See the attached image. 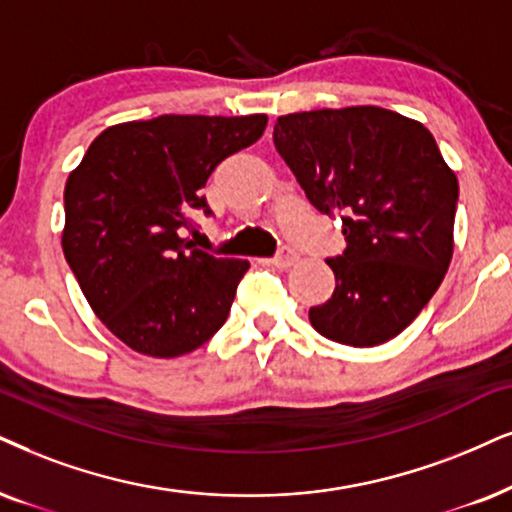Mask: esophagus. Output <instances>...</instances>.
<instances>
[{"instance_id":"esophagus-1","label":"esophagus","mask_w":512,"mask_h":512,"mask_svg":"<svg viewBox=\"0 0 512 512\" xmlns=\"http://www.w3.org/2000/svg\"><path fill=\"white\" fill-rule=\"evenodd\" d=\"M295 262H297V252L290 250V248H283L276 257H271V260H269V264H274V267H278V269L293 267Z\"/></svg>"}]
</instances>
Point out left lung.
I'll return each mask as SVG.
<instances>
[{"mask_svg":"<svg viewBox=\"0 0 512 512\" xmlns=\"http://www.w3.org/2000/svg\"><path fill=\"white\" fill-rule=\"evenodd\" d=\"M274 146L309 203L342 219L347 248L328 257L331 300L309 309L323 338L375 347L430 302L454 252L458 179L420 122L378 106L276 120Z\"/></svg>","mask_w":512,"mask_h":512,"instance_id":"left-lung-1","label":"left lung"}]
</instances>
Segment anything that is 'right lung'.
<instances>
[{"label":"right lung","mask_w":512,"mask_h":512,"mask_svg":"<svg viewBox=\"0 0 512 512\" xmlns=\"http://www.w3.org/2000/svg\"><path fill=\"white\" fill-rule=\"evenodd\" d=\"M267 115H160L103 129L66 181L63 255L94 314L134 352L172 359L229 316L248 260L186 241L212 215L205 181L262 137Z\"/></svg>","instance_id":"obj_1"}]
</instances>
